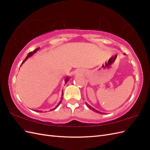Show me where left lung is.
<instances>
[{
  "mask_svg": "<svg viewBox=\"0 0 150 150\" xmlns=\"http://www.w3.org/2000/svg\"><path fill=\"white\" fill-rule=\"evenodd\" d=\"M86 105H87V106L89 108V109H91V110H92L93 111H94V112H97V113H101V114H104V113H103V112H100V111H98V110H95V109H94L93 108H92L91 106H90L89 104H86Z\"/></svg>",
  "mask_w": 150,
  "mask_h": 150,
  "instance_id": "obj_1",
  "label": "left lung"
}]
</instances>
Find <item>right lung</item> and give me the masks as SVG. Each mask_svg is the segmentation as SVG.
Masks as SVG:
<instances>
[{
  "label": "right lung",
  "mask_w": 150,
  "mask_h": 150,
  "mask_svg": "<svg viewBox=\"0 0 150 150\" xmlns=\"http://www.w3.org/2000/svg\"><path fill=\"white\" fill-rule=\"evenodd\" d=\"M39 49H40V48H39V47H38V48H37V49H35L34 50V51H32V52H29V54H28V56H27V57H25V59L24 60V61H23V62H22V63H24V62H25V61H26L27 59H28L29 57H30V56H33V54H34L35 52H37V51H38V50H39ZM21 65H22V64H21ZM69 78H68V77H67V78H66V79H65V82H66V83H67L68 82V81H69ZM61 101H60L59 103V104H58V105H57V106H56V107L55 108H54V109H52V110H55V109H56V108H57V106H59V104H61ZM51 111H52V110H51ZM38 111V112H42L41 111H38V110H37V111Z\"/></svg>",
  "instance_id": "add662e5"
}]
</instances>
